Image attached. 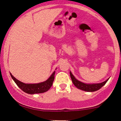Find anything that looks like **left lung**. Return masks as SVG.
I'll return each mask as SVG.
<instances>
[{"label":"left lung","mask_w":121,"mask_h":121,"mask_svg":"<svg viewBox=\"0 0 121 121\" xmlns=\"http://www.w3.org/2000/svg\"><path fill=\"white\" fill-rule=\"evenodd\" d=\"M70 76L71 77L72 81L73 82V84L75 86L77 87L79 89L85 91H95L99 90L107 82L109 78L107 79L106 81L103 82L98 83V84H85V83L82 82L78 81L74 77V76L72 74L71 72L70 71Z\"/></svg>","instance_id":"1"}]
</instances>
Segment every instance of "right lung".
Here are the masks:
<instances>
[{
  "instance_id": "1",
  "label": "right lung",
  "mask_w": 121,
  "mask_h": 121,
  "mask_svg": "<svg viewBox=\"0 0 121 121\" xmlns=\"http://www.w3.org/2000/svg\"><path fill=\"white\" fill-rule=\"evenodd\" d=\"M55 71L52 73L48 80L42 82L37 84H25L15 78L10 73L11 76L16 85L25 93L28 94H33L37 93H42L48 91L51 88L55 79Z\"/></svg>"
}]
</instances>
